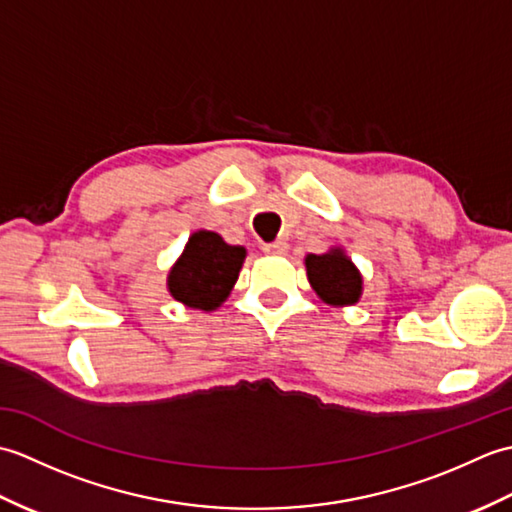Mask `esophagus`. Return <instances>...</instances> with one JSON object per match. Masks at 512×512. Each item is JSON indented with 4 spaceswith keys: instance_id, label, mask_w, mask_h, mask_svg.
Wrapping results in <instances>:
<instances>
[{
    "instance_id": "34e87169",
    "label": "esophagus",
    "mask_w": 512,
    "mask_h": 512,
    "mask_svg": "<svg viewBox=\"0 0 512 512\" xmlns=\"http://www.w3.org/2000/svg\"><path fill=\"white\" fill-rule=\"evenodd\" d=\"M262 250L266 255H286L288 250V244L284 242V239H277V242H270V244H264Z\"/></svg>"
}]
</instances>
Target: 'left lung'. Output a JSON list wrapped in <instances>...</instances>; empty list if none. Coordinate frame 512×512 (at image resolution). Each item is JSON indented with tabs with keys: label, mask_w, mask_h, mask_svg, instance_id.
<instances>
[{
	"label": "left lung",
	"mask_w": 512,
	"mask_h": 512,
	"mask_svg": "<svg viewBox=\"0 0 512 512\" xmlns=\"http://www.w3.org/2000/svg\"><path fill=\"white\" fill-rule=\"evenodd\" d=\"M308 279L317 295L332 306H352L361 297L363 281L341 250L306 257Z\"/></svg>",
	"instance_id": "obj_1"
}]
</instances>
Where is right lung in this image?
Wrapping results in <instances>:
<instances>
[{
    "label": "right lung",
    "mask_w": 512,
    "mask_h": 512,
    "mask_svg": "<svg viewBox=\"0 0 512 512\" xmlns=\"http://www.w3.org/2000/svg\"><path fill=\"white\" fill-rule=\"evenodd\" d=\"M244 257L242 246H228L217 233H193L171 268L169 292L184 306L215 310L235 286Z\"/></svg>",
    "instance_id": "add662e5"
}]
</instances>
